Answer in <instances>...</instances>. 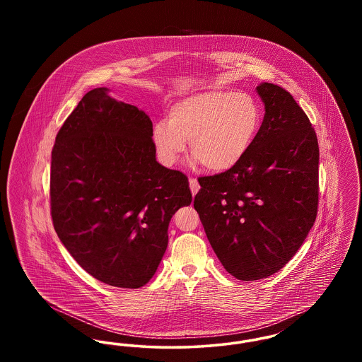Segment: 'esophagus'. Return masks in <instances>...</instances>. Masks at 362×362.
Segmentation results:
<instances>
[{"instance_id": "obj_1", "label": "esophagus", "mask_w": 362, "mask_h": 362, "mask_svg": "<svg viewBox=\"0 0 362 362\" xmlns=\"http://www.w3.org/2000/svg\"><path fill=\"white\" fill-rule=\"evenodd\" d=\"M189 189H191V192H192V195H195L198 191H199V183H198V180L197 179H194V177H189Z\"/></svg>"}]
</instances>
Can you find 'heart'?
<instances>
[{
    "instance_id": "b5f03b06",
    "label": "heart",
    "mask_w": 362,
    "mask_h": 362,
    "mask_svg": "<svg viewBox=\"0 0 362 362\" xmlns=\"http://www.w3.org/2000/svg\"><path fill=\"white\" fill-rule=\"evenodd\" d=\"M262 110L248 93L205 90L171 105L168 118L156 122L152 141L165 167L177 164L189 142L194 161L211 173L235 168L248 153L262 127Z\"/></svg>"
}]
</instances>
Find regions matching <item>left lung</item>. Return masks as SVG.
<instances>
[{"instance_id":"obj_1","label":"left lung","mask_w":362,"mask_h":362,"mask_svg":"<svg viewBox=\"0 0 362 362\" xmlns=\"http://www.w3.org/2000/svg\"><path fill=\"white\" fill-rule=\"evenodd\" d=\"M264 104L258 137L240 163L199 177L194 207L225 270L255 281L281 270L317 214L319 145L303 108L284 88L257 86Z\"/></svg>"}]
</instances>
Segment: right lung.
<instances>
[{"instance_id": "right-lung-1", "label": "right lung", "mask_w": 362, "mask_h": 362, "mask_svg": "<svg viewBox=\"0 0 362 362\" xmlns=\"http://www.w3.org/2000/svg\"><path fill=\"white\" fill-rule=\"evenodd\" d=\"M151 118L89 90L52 152L54 229L70 255L107 285L137 289L155 276L173 214L192 195L185 173L156 161Z\"/></svg>"}]
</instances>
